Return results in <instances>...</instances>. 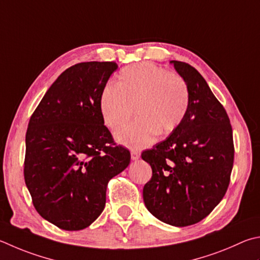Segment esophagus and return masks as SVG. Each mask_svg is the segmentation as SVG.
<instances>
[{
  "mask_svg": "<svg viewBox=\"0 0 260 260\" xmlns=\"http://www.w3.org/2000/svg\"><path fill=\"white\" fill-rule=\"evenodd\" d=\"M140 152L138 150H131V157L133 160H138L140 158Z\"/></svg>",
  "mask_w": 260,
  "mask_h": 260,
  "instance_id": "esophagus-1",
  "label": "esophagus"
}]
</instances>
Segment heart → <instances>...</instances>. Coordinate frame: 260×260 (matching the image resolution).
Listing matches in <instances>:
<instances>
[{
  "instance_id": "heart-1",
  "label": "heart",
  "mask_w": 260,
  "mask_h": 260,
  "mask_svg": "<svg viewBox=\"0 0 260 260\" xmlns=\"http://www.w3.org/2000/svg\"><path fill=\"white\" fill-rule=\"evenodd\" d=\"M190 93L184 78L151 62L126 66L117 75L115 87L103 88L99 109L111 131L124 127L134 115L138 120L116 134L119 143L144 148L157 134L168 135L185 117Z\"/></svg>"
}]
</instances>
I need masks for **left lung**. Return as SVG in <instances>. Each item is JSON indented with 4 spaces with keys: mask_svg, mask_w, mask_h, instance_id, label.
<instances>
[{
    "mask_svg": "<svg viewBox=\"0 0 260 260\" xmlns=\"http://www.w3.org/2000/svg\"><path fill=\"white\" fill-rule=\"evenodd\" d=\"M171 62L187 84L190 103L181 125L142 152L152 168L143 200L155 218L183 228L206 218L224 198L234 143L228 112L201 74L182 61Z\"/></svg>",
    "mask_w": 260,
    "mask_h": 260,
    "instance_id": "obj_1",
    "label": "left lung"
}]
</instances>
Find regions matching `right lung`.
<instances>
[{
	"instance_id": "right-lung-1",
	"label": "right lung",
	"mask_w": 260,
	"mask_h": 260,
	"mask_svg": "<svg viewBox=\"0 0 260 260\" xmlns=\"http://www.w3.org/2000/svg\"><path fill=\"white\" fill-rule=\"evenodd\" d=\"M114 61L81 62L51 85L29 119L23 176L36 211L66 231L91 225L106 206L107 185L131 161L103 124L99 99Z\"/></svg>"
}]
</instances>
